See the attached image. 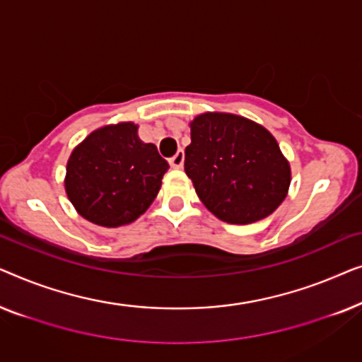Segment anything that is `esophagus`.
<instances>
[{
	"label": "esophagus",
	"instance_id": "34e87169",
	"mask_svg": "<svg viewBox=\"0 0 362 362\" xmlns=\"http://www.w3.org/2000/svg\"><path fill=\"white\" fill-rule=\"evenodd\" d=\"M170 165L171 168H176V170L177 168H182V165H185V151L177 150L176 155L170 160Z\"/></svg>",
	"mask_w": 362,
	"mask_h": 362
}]
</instances>
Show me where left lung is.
Instances as JSON below:
<instances>
[{"mask_svg":"<svg viewBox=\"0 0 362 362\" xmlns=\"http://www.w3.org/2000/svg\"><path fill=\"white\" fill-rule=\"evenodd\" d=\"M185 171L202 204L229 224L270 216L286 197L291 177L269 130L249 118L216 112L191 122Z\"/></svg>","mask_w":362,"mask_h":362,"instance_id":"8db88e82","label":"left lung"}]
</instances>
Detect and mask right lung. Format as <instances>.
<instances>
[{
    "instance_id": "obj_1",
    "label": "right lung",
    "mask_w": 362,
    "mask_h": 362,
    "mask_svg": "<svg viewBox=\"0 0 362 362\" xmlns=\"http://www.w3.org/2000/svg\"><path fill=\"white\" fill-rule=\"evenodd\" d=\"M168 168L156 146L138 138L135 123L123 122L98 128L76 146L64 185L82 217L120 227L150 207Z\"/></svg>"
}]
</instances>
